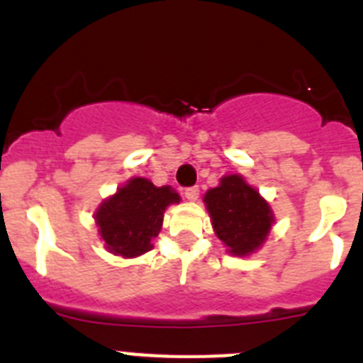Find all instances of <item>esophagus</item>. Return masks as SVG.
I'll list each match as a JSON object with an SVG mask.
<instances>
[{
	"label": "esophagus",
	"instance_id": "obj_1",
	"mask_svg": "<svg viewBox=\"0 0 363 363\" xmlns=\"http://www.w3.org/2000/svg\"><path fill=\"white\" fill-rule=\"evenodd\" d=\"M198 196H200V189L198 187L185 189V198H187L189 201H196Z\"/></svg>",
	"mask_w": 363,
	"mask_h": 363
}]
</instances>
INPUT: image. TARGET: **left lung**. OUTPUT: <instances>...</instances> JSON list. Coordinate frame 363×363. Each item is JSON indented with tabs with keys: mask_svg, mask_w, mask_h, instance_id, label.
<instances>
[{
	"mask_svg": "<svg viewBox=\"0 0 363 363\" xmlns=\"http://www.w3.org/2000/svg\"><path fill=\"white\" fill-rule=\"evenodd\" d=\"M203 203L214 234L233 256H251L264 245L274 223V213L242 174H227L205 192Z\"/></svg>",
	"mask_w": 363,
	"mask_h": 363,
	"instance_id": "8db88e82",
	"label": "left lung"
}]
</instances>
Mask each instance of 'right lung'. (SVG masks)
I'll return each mask as SVG.
<instances>
[{
	"mask_svg": "<svg viewBox=\"0 0 363 363\" xmlns=\"http://www.w3.org/2000/svg\"><path fill=\"white\" fill-rule=\"evenodd\" d=\"M179 194L171 185H156L147 178H130L112 196L105 198L94 213L99 238L105 249L121 258H136L152 249L162 230L163 214Z\"/></svg>",
	"mask_w": 363,
	"mask_h": 363,
	"instance_id": "1",
	"label": "right lung"
}]
</instances>
